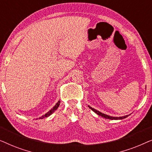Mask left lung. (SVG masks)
Returning <instances> with one entry per match:
<instances>
[{"label":"left lung","instance_id":"obj_1","mask_svg":"<svg viewBox=\"0 0 152 152\" xmlns=\"http://www.w3.org/2000/svg\"><path fill=\"white\" fill-rule=\"evenodd\" d=\"M88 107L90 108V109L92 110L93 111H94L95 113H97V115H100V116H102V117L106 118V119H109V120H122V119H124V118H126V117H128V115H124V116H122V117H113V116H110V115H107V114L101 113L100 111H97V110H96V109H93V108L90 107V106H89V105L88 106Z\"/></svg>","mask_w":152,"mask_h":152}]
</instances>
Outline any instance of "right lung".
<instances>
[{"mask_svg":"<svg viewBox=\"0 0 152 152\" xmlns=\"http://www.w3.org/2000/svg\"><path fill=\"white\" fill-rule=\"evenodd\" d=\"M59 104H60V101H58L57 102V104H56L54 106V107L52 108V109L50 110V111L48 112V113H46L45 114H44V115H42L41 116V117H40L39 118V119H43V118H47V117H48V116H50L51 115L52 113H53L54 112H55L56 110L57 109V108L59 107Z\"/></svg>","mask_w":152,"mask_h":152,"instance_id":"obj_1","label":"right lung"}]
</instances>
